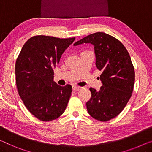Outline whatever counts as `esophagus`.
Wrapping results in <instances>:
<instances>
[{"label": "esophagus", "mask_w": 152, "mask_h": 152, "mask_svg": "<svg viewBox=\"0 0 152 152\" xmlns=\"http://www.w3.org/2000/svg\"><path fill=\"white\" fill-rule=\"evenodd\" d=\"M72 89H73L74 91H78L80 89V87H79V86H76V85H74L73 87H72Z\"/></svg>", "instance_id": "esophagus-1"}]
</instances>
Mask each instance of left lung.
Listing matches in <instances>:
<instances>
[{
	"label": "left lung",
	"mask_w": 152,
	"mask_h": 152,
	"mask_svg": "<svg viewBox=\"0 0 152 152\" xmlns=\"http://www.w3.org/2000/svg\"><path fill=\"white\" fill-rule=\"evenodd\" d=\"M83 43L94 46L96 67L102 71L100 80L103 84L99 91L89 88L91 98L87 102V111L98 121H109L124 110L132 96L135 80L134 66L123 44L108 34H91L74 45Z\"/></svg>",
	"instance_id": "8db88e82"
}]
</instances>
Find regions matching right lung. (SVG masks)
Here are the masks:
<instances>
[{
    "label": "right lung",
    "mask_w": 152,
    "mask_h": 152,
    "mask_svg": "<svg viewBox=\"0 0 152 152\" xmlns=\"http://www.w3.org/2000/svg\"><path fill=\"white\" fill-rule=\"evenodd\" d=\"M75 37L35 35L26 41L15 62V83L20 98L28 111L43 121L59 117L72 95L70 85H58L54 69L61 54Z\"/></svg>",
    "instance_id": "add662e5"
}]
</instances>
